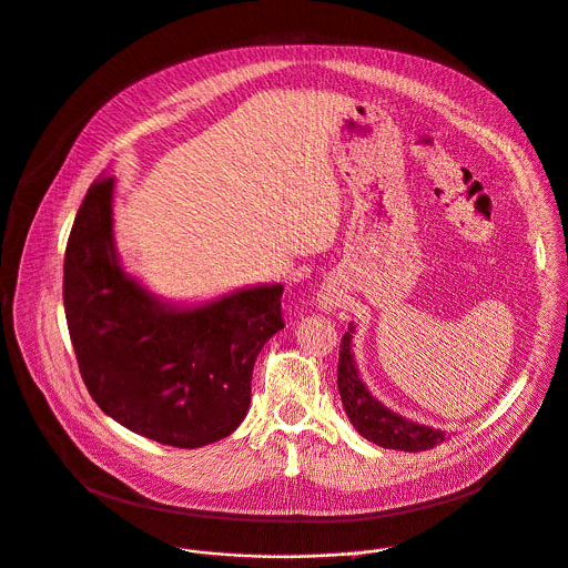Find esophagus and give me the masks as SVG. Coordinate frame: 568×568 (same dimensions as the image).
I'll return each instance as SVG.
<instances>
[{"instance_id": "1", "label": "esophagus", "mask_w": 568, "mask_h": 568, "mask_svg": "<svg viewBox=\"0 0 568 568\" xmlns=\"http://www.w3.org/2000/svg\"><path fill=\"white\" fill-rule=\"evenodd\" d=\"M318 303H321L323 310H332V307L338 305V296H336V292H332V290H323L321 296H318Z\"/></svg>"}]
</instances>
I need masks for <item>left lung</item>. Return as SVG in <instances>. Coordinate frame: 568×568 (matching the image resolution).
Listing matches in <instances>:
<instances>
[{
	"label": "left lung",
	"mask_w": 568,
	"mask_h": 568,
	"mask_svg": "<svg viewBox=\"0 0 568 568\" xmlns=\"http://www.w3.org/2000/svg\"><path fill=\"white\" fill-rule=\"evenodd\" d=\"M349 338H352V325H349V332H345L341 338L336 382H338L343 408L352 426L358 430V435H363L367 442L376 446L404 450V453H422L439 446L446 437L444 430H433L428 426L408 422L390 413L386 406H382L367 393L354 367Z\"/></svg>",
	"instance_id": "8db88e82"
}]
</instances>
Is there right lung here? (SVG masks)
Instances as JSON below:
<instances>
[{
  "label": "right lung",
  "mask_w": 568,
  "mask_h": 568,
  "mask_svg": "<svg viewBox=\"0 0 568 568\" xmlns=\"http://www.w3.org/2000/svg\"><path fill=\"white\" fill-rule=\"evenodd\" d=\"M111 196V175L89 186L64 254V312L82 382L135 435L173 448L214 444L247 415L256 356L285 327L283 285L196 310L160 305L118 265Z\"/></svg>",
  "instance_id": "obj_1"
}]
</instances>
